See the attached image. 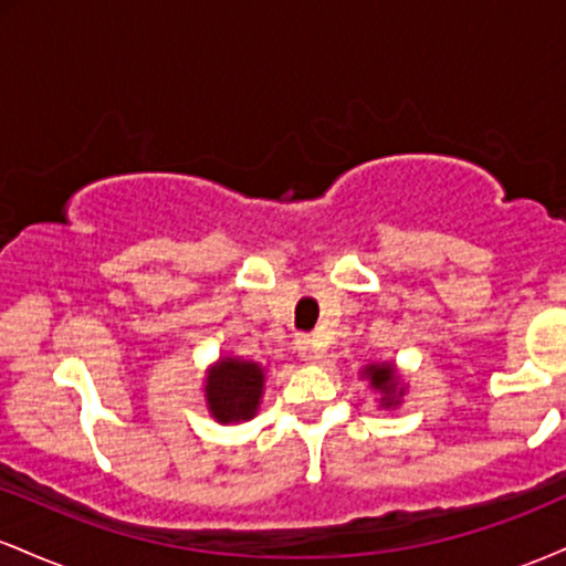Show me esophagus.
<instances>
[{"label":"esophagus","instance_id":"obj_1","mask_svg":"<svg viewBox=\"0 0 566 566\" xmlns=\"http://www.w3.org/2000/svg\"><path fill=\"white\" fill-rule=\"evenodd\" d=\"M295 346H297V354H301L303 361H319L324 356V346L316 340L314 335H297Z\"/></svg>","mask_w":566,"mask_h":566}]
</instances>
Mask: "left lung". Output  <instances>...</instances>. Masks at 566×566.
<instances>
[{
    "mask_svg": "<svg viewBox=\"0 0 566 566\" xmlns=\"http://www.w3.org/2000/svg\"><path fill=\"white\" fill-rule=\"evenodd\" d=\"M361 378H367L369 386L380 394V407L391 409L399 405L401 396H405V388H401V380H399V375H396V367L388 365V361H382V365L365 367Z\"/></svg>",
    "mask_w": 566,
    "mask_h": 566,
    "instance_id": "8db88e82",
    "label": "left lung"
}]
</instances>
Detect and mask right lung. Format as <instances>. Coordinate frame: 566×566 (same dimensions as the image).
Masks as SVG:
<instances>
[{
  "instance_id": "right-lung-1",
  "label": "right lung",
  "mask_w": 566,
  "mask_h": 566,
  "mask_svg": "<svg viewBox=\"0 0 566 566\" xmlns=\"http://www.w3.org/2000/svg\"><path fill=\"white\" fill-rule=\"evenodd\" d=\"M265 386V369L258 361L223 356L210 367L205 380L207 409L218 423H242L255 418Z\"/></svg>"
}]
</instances>
